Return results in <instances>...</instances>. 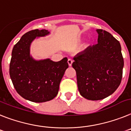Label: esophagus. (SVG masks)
Wrapping results in <instances>:
<instances>
[{
    "label": "esophagus",
    "mask_w": 131,
    "mask_h": 131,
    "mask_svg": "<svg viewBox=\"0 0 131 131\" xmlns=\"http://www.w3.org/2000/svg\"><path fill=\"white\" fill-rule=\"evenodd\" d=\"M72 62H73V61H72V59H68V64H69V65L70 66H70H72Z\"/></svg>",
    "instance_id": "34e87169"
}]
</instances>
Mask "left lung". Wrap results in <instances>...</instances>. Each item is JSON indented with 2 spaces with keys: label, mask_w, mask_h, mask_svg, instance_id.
Here are the masks:
<instances>
[{
  "label": "left lung",
  "mask_w": 131,
  "mask_h": 131,
  "mask_svg": "<svg viewBox=\"0 0 131 131\" xmlns=\"http://www.w3.org/2000/svg\"><path fill=\"white\" fill-rule=\"evenodd\" d=\"M97 31V43L77 54L72 65L80 94L93 101L105 98L117 89L124 66L119 41L105 30Z\"/></svg>",
  "instance_id": "8db88e82"
}]
</instances>
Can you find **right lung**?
Returning a JSON list of instances; mask_svg holds the SVG:
<instances>
[{
    "mask_svg": "<svg viewBox=\"0 0 131 131\" xmlns=\"http://www.w3.org/2000/svg\"><path fill=\"white\" fill-rule=\"evenodd\" d=\"M49 34L48 30L38 29L26 33L14 46L10 62V77L16 92L26 100L36 103L56 97L61 79L69 67L67 57L54 62L49 59L36 61L30 56L32 41Z\"/></svg>",
    "mask_w": 131,
    "mask_h": 131,
    "instance_id": "add662e5",
    "label": "right lung"
}]
</instances>
